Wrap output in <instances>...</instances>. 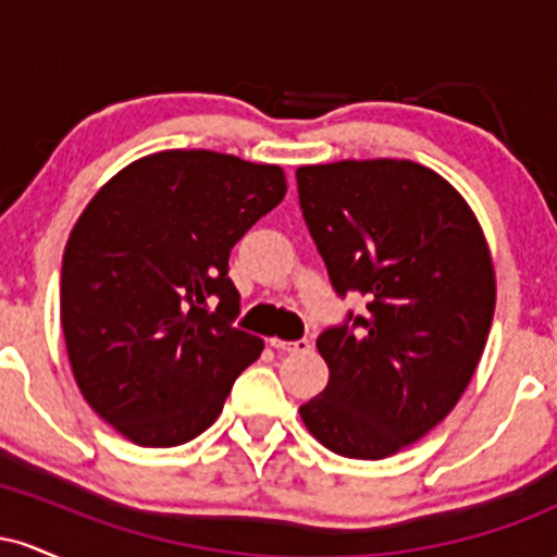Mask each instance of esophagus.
Masks as SVG:
<instances>
[{"label":"esophagus","instance_id":"34e87169","mask_svg":"<svg viewBox=\"0 0 557 557\" xmlns=\"http://www.w3.org/2000/svg\"><path fill=\"white\" fill-rule=\"evenodd\" d=\"M270 345L283 350V354H306V350H311V343L306 337H300V341H280V337H272Z\"/></svg>","mask_w":557,"mask_h":557}]
</instances>
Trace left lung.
<instances>
[{
    "label": "left lung",
    "instance_id": "8db88e82",
    "mask_svg": "<svg viewBox=\"0 0 557 557\" xmlns=\"http://www.w3.org/2000/svg\"><path fill=\"white\" fill-rule=\"evenodd\" d=\"M296 181L335 293L369 300L317 337L330 382L300 419L337 456L380 461L469 387L495 314L490 246L463 196L424 164L345 159L298 168Z\"/></svg>",
    "mask_w": 557,
    "mask_h": 557
}]
</instances>
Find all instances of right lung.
<instances>
[{
	"mask_svg": "<svg viewBox=\"0 0 557 557\" xmlns=\"http://www.w3.org/2000/svg\"><path fill=\"white\" fill-rule=\"evenodd\" d=\"M287 190L277 164L207 149L136 159L99 188L62 257V332L83 398L140 447L194 440L264 350L233 327V246Z\"/></svg>",
	"mask_w": 557,
	"mask_h": 557,
	"instance_id": "right-lung-1",
	"label": "right lung"
}]
</instances>
